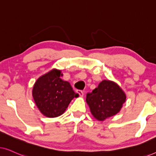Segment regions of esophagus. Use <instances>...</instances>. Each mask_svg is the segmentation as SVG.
<instances>
[{
    "label": "esophagus",
    "mask_w": 156,
    "mask_h": 156,
    "mask_svg": "<svg viewBox=\"0 0 156 156\" xmlns=\"http://www.w3.org/2000/svg\"><path fill=\"white\" fill-rule=\"evenodd\" d=\"M79 94V95H80V97H83V96H84V92L82 90H77V91H76Z\"/></svg>",
    "instance_id": "obj_1"
}]
</instances>
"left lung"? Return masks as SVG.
I'll list each match as a JSON object with an SVG mask.
<instances>
[{"instance_id":"8db88e82","label":"left lung","mask_w":156,"mask_h":156,"mask_svg":"<svg viewBox=\"0 0 156 156\" xmlns=\"http://www.w3.org/2000/svg\"><path fill=\"white\" fill-rule=\"evenodd\" d=\"M126 100V95L119 85L105 80L86 97L92 116L101 121L118 114Z\"/></svg>"}]
</instances>
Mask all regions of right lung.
<instances>
[{
    "label": "right lung",
    "instance_id": "add662e5",
    "mask_svg": "<svg viewBox=\"0 0 156 156\" xmlns=\"http://www.w3.org/2000/svg\"><path fill=\"white\" fill-rule=\"evenodd\" d=\"M61 70L52 69L40 76L33 88V97L40 112L48 118L64 114L69 104L78 94L73 91L67 81L60 78Z\"/></svg>",
    "mask_w": 156,
    "mask_h": 156
}]
</instances>
